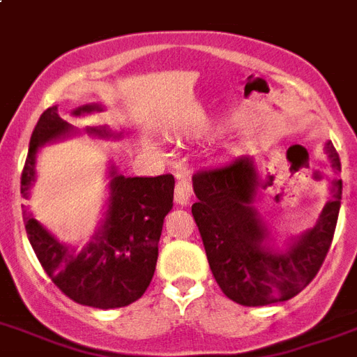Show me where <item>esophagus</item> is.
<instances>
[{"instance_id": "obj_1", "label": "esophagus", "mask_w": 357, "mask_h": 357, "mask_svg": "<svg viewBox=\"0 0 357 357\" xmlns=\"http://www.w3.org/2000/svg\"><path fill=\"white\" fill-rule=\"evenodd\" d=\"M192 198V185H190L189 179H181L176 183V189H174V200L179 206H187Z\"/></svg>"}]
</instances>
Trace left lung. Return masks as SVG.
Listing matches in <instances>:
<instances>
[{
    "label": "left lung",
    "instance_id": "8db88e82",
    "mask_svg": "<svg viewBox=\"0 0 357 357\" xmlns=\"http://www.w3.org/2000/svg\"><path fill=\"white\" fill-rule=\"evenodd\" d=\"M335 178L331 198L317 225L284 249L271 245L268 227L257 211L258 172L249 157L227 167L200 170L192 176L197 202L192 217L202 236L209 268L227 298L245 307L287 301L314 279L330 251L341 209V160L333 144H326Z\"/></svg>",
    "mask_w": 357,
    "mask_h": 357
}]
</instances>
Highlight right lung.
I'll list each match as a JSON object with an SVG mask.
<instances>
[{"instance_id": "add662e5", "label": "right lung", "mask_w": 357, "mask_h": 357, "mask_svg": "<svg viewBox=\"0 0 357 357\" xmlns=\"http://www.w3.org/2000/svg\"><path fill=\"white\" fill-rule=\"evenodd\" d=\"M102 110L99 105L76 108L73 116ZM76 129L59 118L58 106L43 112L29 140L22 170L20 192L29 197L35 181L37 151L45 144L65 138ZM99 138H119L108 127H86ZM174 176L125 178L110 167V195L105 221L80 252L54 238L37 219L24 215L29 243L40 266L61 292L80 305L118 309L142 298L153 279L165 217L172 209Z\"/></svg>"}]
</instances>
